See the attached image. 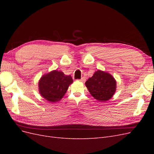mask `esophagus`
<instances>
[{
    "instance_id": "34e87169",
    "label": "esophagus",
    "mask_w": 154,
    "mask_h": 154,
    "mask_svg": "<svg viewBox=\"0 0 154 154\" xmlns=\"http://www.w3.org/2000/svg\"><path fill=\"white\" fill-rule=\"evenodd\" d=\"M79 81L81 82H85L86 81V79H85V78L83 77V78H82L80 79V80H79Z\"/></svg>"
}]
</instances>
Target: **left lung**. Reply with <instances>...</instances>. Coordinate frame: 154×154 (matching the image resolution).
<instances>
[{"mask_svg": "<svg viewBox=\"0 0 154 154\" xmlns=\"http://www.w3.org/2000/svg\"><path fill=\"white\" fill-rule=\"evenodd\" d=\"M92 97L100 102H105L112 98L116 91V80L109 72L97 70L85 82Z\"/></svg>", "mask_w": 154, "mask_h": 154, "instance_id": "obj_1", "label": "left lung"}]
</instances>
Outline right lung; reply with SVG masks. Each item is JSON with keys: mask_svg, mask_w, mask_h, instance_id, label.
Returning a JSON list of instances; mask_svg holds the SVG:
<instances>
[{"mask_svg": "<svg viewBox=\"0 0 154 154\" xmlns=\"http://www.w3.org/2000/svg\"><path fill=\"white\" fill-rule=\"evenodd\" d=\"M73 83L71 75L53 70L42 76L38 82V91L41 96L51 103L61 100L69 85Z\"/></svg>", "mask_w": 154, "mask_h": 154, "instance_id": "add662e5", "label": "right lung"}]
</instances>
